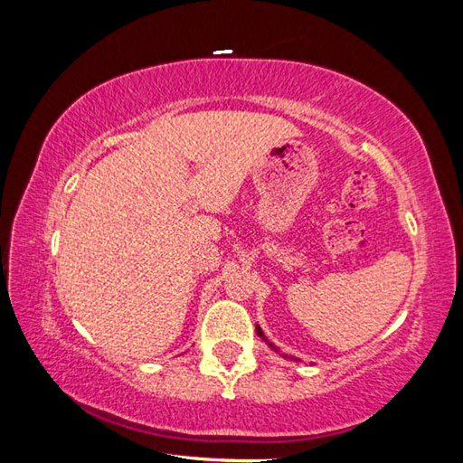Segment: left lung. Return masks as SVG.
Instances as JSON below:
<instances>
[{
	"label": "left lung",
	"mask_w": 463,
	"mask_h": 463,
	"mask_svg": "<svg viewBox=\"0 0 463 463\" xmlns=\"http://www.w3.org/2000/svg\"><path fill=\"white\" fill-rule=\"evenodd\" d=\"M257 334H259V335H260V338H262V340H264V342H266V344H269V345H270V347H272V349H274V352H278V354H279V349H278V347H276V345H274V344H272V342H269V338H266V335H264V332H262V328H260V326H259V325H257ZM279 355H284V354H279ZM284 357H288V355H284ZM289 359H293V361H298V359H296V357H289Z\"/></svg>",
	"instance_id": "1"
}]
</instances>
